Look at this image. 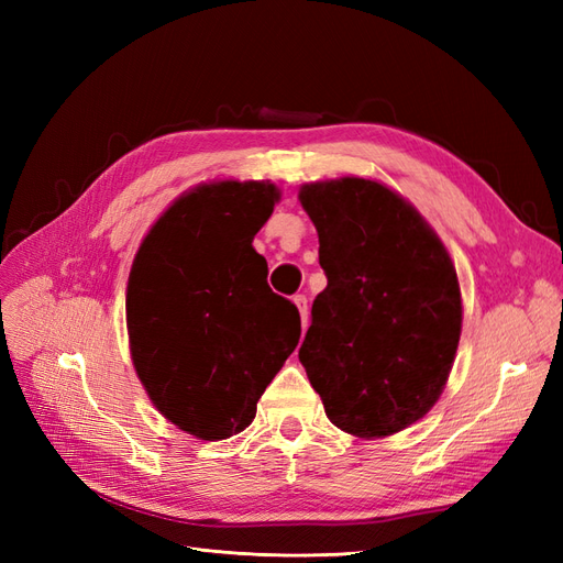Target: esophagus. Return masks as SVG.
Segmentation results:
<instances>
[{
  "label": "esophagus",
  "instance_id": "1",
  "mask_svg": "<svg viewBox=\"0 0 563 563\" xmlns=\"http://www.w3.org/2000/svg\"><path fill=\"white\" fill-rule=\"evenodd\" d=\"M294 302H296V308H298V312H300V319H302V333H305V329H308V323H310V312H308V298H305L302 294H298V296L294 298Z\"/></svg>",
  "mask_w": 563,
  "mask_h": 563
}]
</instances>
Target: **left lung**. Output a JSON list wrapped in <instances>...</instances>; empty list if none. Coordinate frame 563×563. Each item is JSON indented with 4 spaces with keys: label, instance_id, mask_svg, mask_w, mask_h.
<instances>
[{
    "label": "left lung",
    "instance_id": "left-lung-1",
    "mask_svg": "<svg viewBox=\"0 0 563 563\" xmlns=\"http://www.w3.org/2000/svg\"><path fill=\"white\" fill-rule=\"evenodd\" d=\"M327 288L298 352L329 420L380 439L430 411L455 360L463 302L451 255L411 203L366 178L300 187Z\"/></svg>",
    "mask_w": 563,
    "mask_h": 563
}]
</instances>
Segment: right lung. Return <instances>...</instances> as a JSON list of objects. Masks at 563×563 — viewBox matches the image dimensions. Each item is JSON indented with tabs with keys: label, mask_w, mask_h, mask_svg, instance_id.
<instances>
[{
	"label": "right lung",
	"mask_w": 563,
	"mask_h": 563,
	"mask_svg": "<svg viewBox=\"0 0 563 563\" xmlns=\"http://www.w3.org/2000/svg\"><path fill=\"white\" fill-rule=\"evenodd\" d=\"M279 201L265 180L178 197L143 240L126 286L135 373L157 411L203 441L246 430L298 345L300 314L251 246Z\"/></svg>",
	"instance_id": "1"
}]
</instances>
